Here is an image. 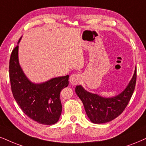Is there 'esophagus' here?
Returning a JSON list of instances; mask_svg holds the SVG:
<instances>
[{
    "mask_svg": "<svg viewBox=\"0 0 146 146\" xmlns=\"http://www.w3.org/2000/svg\"><path fill=\"white\" fill-rule=\"evenodd\" d=\"M80 78H80V74H72L70 77V84L73 86L76 85V84H78L79 81H80Z\"/></svg>",
    "mask_w": 146,
    "mask_h": 146,
    "instance_id": "1",
    "label": "esophagus"
}]
</instances>
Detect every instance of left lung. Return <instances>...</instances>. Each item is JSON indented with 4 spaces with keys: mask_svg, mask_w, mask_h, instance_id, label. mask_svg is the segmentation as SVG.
<instances>
[{
    "mask_svg": "<svg viewBox=\"0 0 146 146\" xmlns=\"http://www.w3.org/2000/svg\"><path fill=\"white\" fill-rule=\"evenodd\" d=\"M136 78L135 68L133 78L126 89L113 98H104L98 94L88 92L81 85L76 86L75 91L82 101L90 120L95 124L106 123L121 114L133 93Z\"/></svg>",
    "mask_w": 146,
    "mask_h": 146,
    "instance_id": "8db88e82",
    "label": "left lung"
}]
</instances>
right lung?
I'll list each match as a JSON object with an SVG mask.
<instances>
[{
    "label": "right lung",
    "mask_w": 146,
    "mask_h": 146,
    "mask_svg": "<svg viewBox=\"0 0 146 146\" xmlns=\"http://www.w3.org/2000/svg\"><path fill=\"white\" fill-rule=\"evenodd\" d=\"M18 48L17 45L13 50L9 61L13 95L30 118L42 125H53L58 121L62 114L60 92L68 86L69 76L56 77L40 84L33 83L27 78L19 66Z\"/></svg>",
    "instance_id": "1"
}]
</instances>
